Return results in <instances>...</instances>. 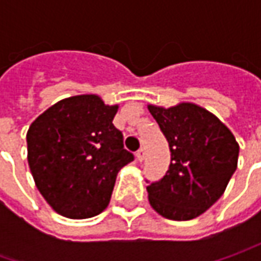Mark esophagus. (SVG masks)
I'll return each instance as SVG.
<instances>
[{
    "mask_svg": "<svg viewBox=\"0 0 261 261\" xmlns=\"http://www.w3.org/2000/svg\"><path fill=\"white\" fill-rule=\"evenodd\" d=\"M144 158H145V149H138V152H136V160L139 161V163H142L144 161Z\"/></svg>",
    "mask_w": 261,
    "mask_h": 261,
    "instance_id": "obj_1",
    "label": "esophagus"
}]
</instances>
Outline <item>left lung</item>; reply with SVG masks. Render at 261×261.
<instances>
[{"instance_id": "obj_1", "label": "left lung", "mask_w": 261, "mask_h": 261, "mask_svg": "<svg viewBox=\"0 0 261 261\" xmlns=\"http://www.w3.org/2000/svg\"><path fill=\"white\" fill-rule=\"evenodd\" d=\"M148 110L171 151L166 175L146 186L149 205L167 219L197 218L224 195L237 170L236 136L212 112L190 101L171 107L148 105Z\"/></svg>"}]
</instances>
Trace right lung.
<instances>
[{
	"label": "right lung",
	"mask_w": 261,
	"mask_h": 261,
	"mask_svg": "<svg viewBox=\"0 0 261 261\" xmlns=\"http://www.w3.org/2000/svg\"><path fill=\"white\" fill-rule=\"evenodd\" d=\"M119 105L97 94L66 97L27 130V161L35 185L59 215L86 219L109 206L117 173L134 161L113 125Z\"/></svg>",
	"instance_id": "right-lung-1"
}]
</instances>
